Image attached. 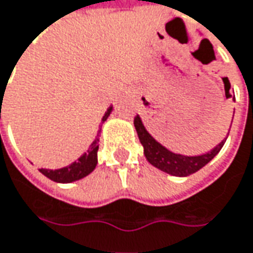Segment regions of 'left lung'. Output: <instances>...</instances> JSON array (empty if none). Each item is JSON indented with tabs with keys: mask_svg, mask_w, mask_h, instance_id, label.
<instances>
[{
	"mask_svg": "<svg viewBox=\"0 0 253 253\" xmlns=\"http://www.w3.org/2000/svg\"><path fill=\"white\" fill-rule=\"evenodd\" d=\"M223 84H225L226 98H231L232 95L229 94V88H231L229 80L223 78ZM232 99L235 101V95ZM133 125H135L136 133H138V138H139L141 144L144 146V155L148 159V162L151 165H154L155 168L164 170V172H167L169 175H173V176H188V175L195 173L196 170H199L201 168H204L209 161H212L218 155V152L221 151L225 141H226V139L222 141L221 144H218L212 151H209L207 154L196 155V157H188V155L175 154L169 149H167L164 145H161L158 141L146 131V128L142 124V120L139 118V115L135 117ZM231 125H232V122H231Z\"/></svg>",
	"mask_w": 253,
	"mask_h": 253,
	"instance_id": "1",
	"label": "left lung"
}]
</instances>
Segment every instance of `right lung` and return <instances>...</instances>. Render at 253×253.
Returning a JSON list of instances; mask_svg holds the SVG:
<instances>
[{"instance_id":"obj_1","label":"right lung","mask_w":253,"mask_h":253,"mask_svg":"<svg viewBox=\"0 0 253 253\" xmlns=\"http://www.w3.org/2000/svg\"><path fill=\"white\" fill-rule=\"evenodd\" d=\"M111 112H112V107L107 109L105 115L102 117V122L107 121L108 117L111 115ZM98 142H99V138H95L94 142L88 148V151L68 167H64L59 169H44V168H41L40 172L44 173L45 176L49 178L51 181L59 183H70L75 182L78 179H83L95 169V167L98 164V148H99Z\"/></svg>"}]
</instances>
